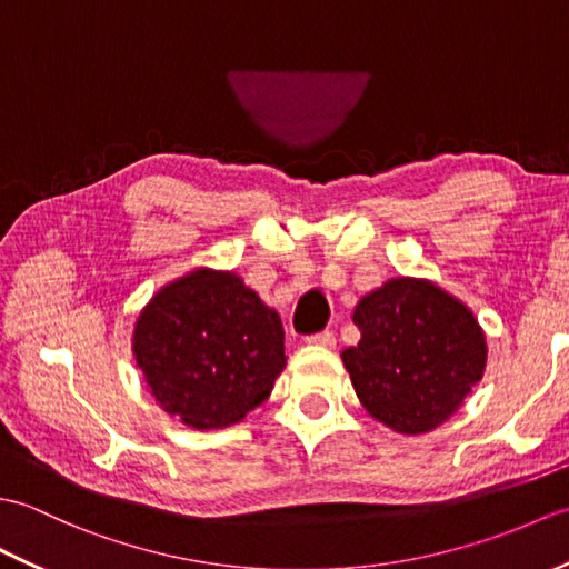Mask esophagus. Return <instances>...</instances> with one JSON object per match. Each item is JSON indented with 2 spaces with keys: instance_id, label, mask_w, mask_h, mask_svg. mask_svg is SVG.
I'll list each match as a JSON object with an SVG mask.
<instances>
[{
  "instance_id": "1",
  "label": "esophagus",
  "mask_w": 569,
  "mask_h": 569,
  "mask_svg": "<svg viewBox=\"0 0 569 569\" xmlns=\"http://www.w3.org/2000/svg\"><path fill=\"white\" fill-rule=\"evenodd\" d=\"M308 345H316V347H325V349H332L337 345L335 340V332L330 330H322V332H316V335H308L306 337Z\"/></svg>"
}]
</instances>
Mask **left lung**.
I'll return each mask as SVG.
<instances>
[{"instance_id": "left-lung-1", "label": "left lung", "mask_w": 569, "mask_h": 569, "mask_svg": "<svg viewBox=\"0 0 569 569\" xmlns=\"http://www.w3.org/2000/svg\"><path fill=\"white\" fill-rule=\"evenodd\" d=\"M361 332L342 352L361 406L396 432L438 428L487 365V340L467 306L420 278H391L355 308Z\"/></svg>"}]
</instances>
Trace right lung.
Wrapping results in <instances>:
<instances>
[{
  "mask_svg": "<svg viewBox=\"0 0 569 569\" xmlns=\"http://www.w3.org/2000/svg\"><path fill=\"white\" fill-rule=\"evenodd\" d=\"M134 357L163 410L224 428L269 398L286 367L283 325L239 276L198 269L141 310Z\"/></svg>",
  "mask_w": 569,
  "mask_h": 569,
  "instance_id": "obj_1",
  "label": "right lung"
}]
</instances>
